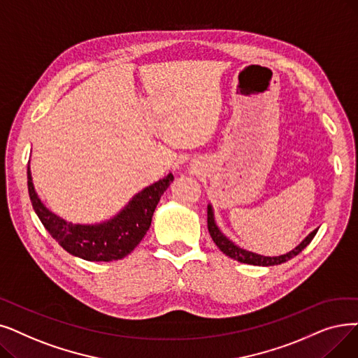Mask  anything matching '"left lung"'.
Here are the masks:
<instances>
[{
    "label": "left lung",
    "instance_id": "left-lung-1",
    "mask_svg": "<svg viewBox=\"0 0 358 358\" xmlns=\"http://www.w3.org/2000/svg\"><path fill=\"white\" fill-rule=\"evenodd\" d=\"M208 229L209 234L213 240V243L220 247V250L227 255L228 257L238 260L241 263H247V265H255V266H275V265H281V263L288 262L289 259H292L294 256H297L299 253H301L304 248L310 244V241L313 240V237L316 236V232L319 228L313 229L310 234L297 245L294 247L291 252L285 253V255H279V256H263V255H257L253 252H248L245 248L238 247L236 243H232L224 232L220 229V227L216 225L215 222V213H213V208L209 203L208 205Z\"/></svg>",
    "mask_w": 358,
    "mask_h": 358
}]
</instances>
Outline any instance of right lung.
I'll use <instances>...</instances> for the list:
<instances>
[{"label": "right lung", "mask_w": 358, "mask_h": 358, "mask_svg": "<svg viewBox=\"0 0 358 358\" xmlns=\"http://www.w3.org/2000/svg\"><path fill=\"white\" fill-rule=\"evenodd\" d=\"M173 180L174 176L168 174L148 185L110 220L96 224H74L43 205L35 190L30 165H27L29 197L42 225L66 252L89 262H111L130 255L146 236L159 199Z\"/></svg>", "instance_id": "right-lung-1"}]
</instances>
